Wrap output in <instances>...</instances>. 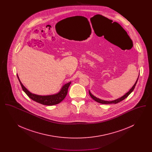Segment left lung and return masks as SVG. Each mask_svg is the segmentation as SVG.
Listing matches in <instances>:
<instances>
[{"instance_id":"obj_1","label":"left lung","mask_w":152,"mask_h":152,"mask_svg":"<svg viewBox=\"0 0 152 152\" xmlns=\"http://www.w3.org/2000/svg\"><path fill=\"white\" fill-rule=\"evenodd\" d=\"M138 77H139V76H138ZM138 77L137 78V81H136V82L135 83V84H134V86L132 87V88L130 89V90H129V91L128 92H127L126 94H124L123 96H122L121 97H120V98H119V99H116L115 100H113V101H104V100H101V99H98V98H97V97H96L95 96H94L93 94H92L91 93V92L89 91V94L90 95V96L94 100V101H96V102H99V103H101V104H117V103H118V102H120V101H123V100H124L125 99H126L129 94L133 92V91L134 90V88L136 87V84H137V83L138 79Z\"/></svg>"}]
</instances>
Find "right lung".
<instances>
[{"label": "right lung", "mask_w": 152, "mask_h": 152, "mask_svg": "<svg viewBox=\"0 0 152 152\" xmlns=\"http://www.w3.org/2000/svg\"><path fill=\"white\" fill-rule=\"evenodd\" d=\"M17 76L23 91L27 94L29 98L34 101L45 105H56L63 101L65 99V96L67 94L68 88L71 83V82H69L68 83L64 85L61 88L60 91L56 94L48 95V96H40V95H37V94H33L31 93L27 89V88L22 84L18 75Z\"/></svg>", "instance_id": "obj_1"}]
</instances>
